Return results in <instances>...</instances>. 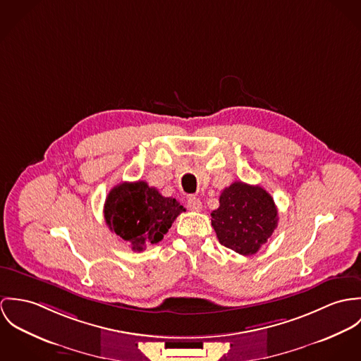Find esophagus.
I'll return each instance as SVG.
<instances>
[{
  "label": "esophagus",
  "instance_id": "34e87169",
  "mask_svg": "<svg viewBox=\"0 0 361 361\" xmlns=\"http://www.w3.org/2000/svg\"><path fill=\"white\" fill-rule=\"evenodd\" d=\"M187 206H188L191 210H194V212H200V210H202V202H200L198 198H195V197H190V198L187 200Z\"/></svg>",
  "mask_w": 361,
  "mask_h": 361
}]
</instances>
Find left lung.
Wrapping results in <instances>:
<instances>
[{
  "label": "left lung",
  "instance_id": "left-lung-1",
  "mask_svg": "<svg viewBox=\"0 0 361 361\" xmlns=\"http://www.w3.org/2000/svg\"><path fill=\"white\" fill-rule=\"evenodd\" d=\"M210 216L219 242L243 256L255 255L279 224L271 195L259 185L242 181L223 190L220 206Z\"/></svg>",
  "mask_w": 361,
  "mask_h": 361
}]
</instances>
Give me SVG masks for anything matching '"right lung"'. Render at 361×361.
<instances>
[{
    "label": "right lung",
    "instance_id": "right-lung-1",
    "mask_svg": "<svg viewBox=\"0 0 361 361\" xmlns=\"http://www.w3.org/2000/svg\"><path fill=\"white\" fill-rule=\"evenodd\" d=\"M181 212L185 209L177 200L163 197L145 181L121 183L109 191L104 206L111 231L138 252L163 240Z\"/></svg>",
    "mask_w": 361,
    "mask_h": 361
}]
</instances>
